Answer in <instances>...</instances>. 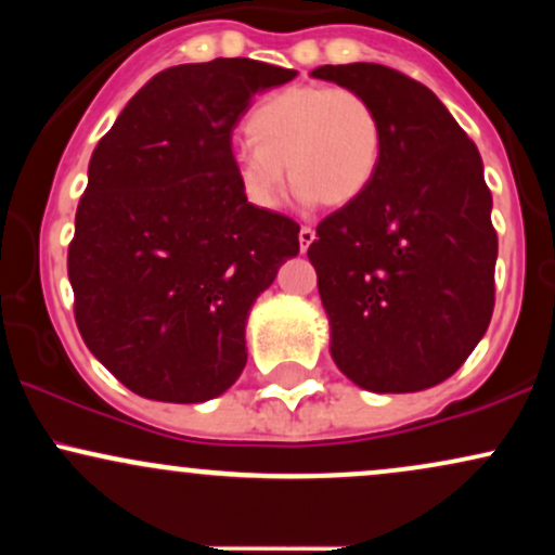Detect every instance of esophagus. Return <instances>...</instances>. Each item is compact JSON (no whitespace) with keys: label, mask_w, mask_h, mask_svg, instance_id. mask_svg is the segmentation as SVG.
Wrapping results in <instances>:
<instances>
[{"label":"esophagus","mask_w":555,"mask_h":555,"mask_svg":"<svg viewBox=\"0 0 555 555\" xmlns=\"http://www.w3.org/2000/svg\"><path fill=\"white\" fill-rule=\"evenodd\" d=\"M313 240H315L313 227H299V247H302V253L313 245Z\"/></svg>","instance_id":"34e87169"}]
</instances>
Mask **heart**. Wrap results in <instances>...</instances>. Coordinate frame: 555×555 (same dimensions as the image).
<instances>
[{"label": "heart", "instance_id": "heart-1", "mask_svg": "<svg viewBox=\"0 0 555 555\" xmlns=\"http://www.w3.org/2000/svg\"><path fill=\"white\" fill-rule=\"evenodd\" d=\"M250 143L234 151L247 201L271 211L284 195L287 164L302 201L347 206L371 188L384 154V125L365 95L344 86H289L266 95L245 122Z\"/></svg>", "mask_w": 555, "mask_h": 555}]
</instances>
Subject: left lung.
I'll list each match as a JSON object with an SVG mask.
<instances>
[{"instance_id":"obj_1","label":"left lung","mask_w":555,"mask_h":555,"mask_svg":"<svg viewBox=\"0 0 555 555\" xmlns=\"http://www.w3.org/2000/svg\"><path fill=\"white\" fill-rule=\"evenodd\" d=\"M310 75L354 88L384 125L371 188L326 216L308 247L331 358L367 391H423L460 371L493 315L499 237L480 151L399 69L354 62Z\"/></svg>"}]
</instances>
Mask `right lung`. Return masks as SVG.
<instances>
[{"label":"right lung","instance_id":"1","mask_svg":"<svg viewBox=\"0 0 555 555\" xmlns=\"http://www.w3.org/2000/svg\"><path fill=\"white\" fill-rule=\"evenodd\" d=\"M295 69L214 60L164 69L95 145L67 273L95 360L138 397L195 404L247 362L245 323L299 224L247 203L232 130Z\"/></svg>","mask_w":555,"mask_h":555}]
</instances>
